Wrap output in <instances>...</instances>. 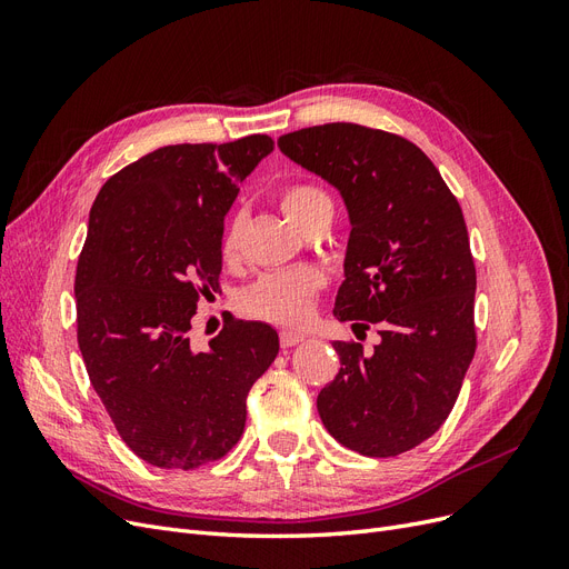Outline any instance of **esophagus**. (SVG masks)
<instances>
[{
  "instance_id": "34e87169",
  "label": "esophagus",
  "mask_w": 569,
  "mask_h": 569,
  "mask_svg": "<svg viewBox=\"0 0 569 569\" xmlns=\"http://www.w3.org/2000/svg\"><path fill=\"white\" fill-rule=\"evenodd\" d=\"M306 339V335L303 332H297V330H282L280 332V343H282V349H291V347H297L299 341H303Z\"/></svg>"
}]
</instances>
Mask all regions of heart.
<instances>
[{
	"label": "heart",
	"mask_w": 569,
	"mask_h": 569,
	"mask_svg": "<svg viewBox=\"0 0 569 569\" xmlns=\"http://www.w3.org/2000/svg\"><path fill=\"white\" fill-rule=\"evenodd\" d=\"M280 209L291 226L303 230L308 222L322 213H332V199L320 184L313 182H295L282 187ZM244 216L232 213L222 228L220 251L232 261L242 247ZM320 270L311 266L289 268L280 272H268L261 280L253 282L242 297L244 311L253 318L280 322V325H299L306 322L313 313V299L322 287Z\"/></svg>",
	"instance_id": "1"
}]
</instances>
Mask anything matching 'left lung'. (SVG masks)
<instances>
[{
  "mask_svg": "<svg viewBox=\"0 0 569 569\" xmlns=\"http://www.w3.org/2000/svg\"><path fill=\"white\" fill-rule=\"evenodd\" d=\"M278 147L347 203L337 320L380 325L372 351L332 341L341 368L318 393L320 420L360 456L406 453L449 418L477 349V274L460 203L399 134L327 123L282 134Z\"/></svg>",
  "mask_w": 569,
  "mask_h": 569,
  "instance_id": "1",
  "label": "left lung"
}]
</instances>
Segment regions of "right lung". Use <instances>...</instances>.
<instances>
[{"mask_svg":"<svg viewBox=\"0 0 569 569\" xmlns=\"http://www.w3.org/2000/svg\"><path fill=\"white\" fill-rule=\"evenodd\" d=\"M268 134L170 144L104 182L78 258V347L120 439L166 470L220 460L244 432L247 396L280 351L266 322L234 320L192 351L199 297L218 291L220 237Z\"/></svg>","mask_w":569,"mask_h":569,"instance_id":"1","label":"right lung"}]
</instances>
